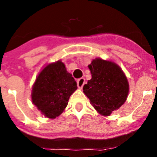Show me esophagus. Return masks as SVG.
Listing matches in <instances>:
<instances>
[{
	"label": "esophagus",
	"mask_w": 157,
	"mask_h": 157,
	"mask_svg": "<svg viewBox=\"0 0 157 157\" xmlns=\"http://www.w3.org/2000/svg\"><path fill=\"white\" fill-rule=\"evenodd\" d=\"M84 83H85V79L83 78V77L77 80V86H78V88L80 89L83 88Z\"/></svg>",
	"instance_id": "1"
}]
</instances>
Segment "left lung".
<instances>
[{"instance_id":"obj_1","label":"left lung","mask_w":157,"mask_h":157,"mask_svg":"<svg viewBox=\"0 0 157 157\" xmlns=\"http://www.w3.org/2000/svg\"><path fill=\"white\" fill-rule=\"evenodd\" d=\"M92 79L83 86V93L96 110L109 115L127 99L129 85L121 69L115 63L96 58L88 66Z\"/></svg>"}]
</instances>
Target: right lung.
<instances>
[{
    "label": "right lung",
    "mask_w": 157,
    "mask_h": 157,
    "mask_svg": "<svg viewBox=\"0 0 157 157\" xmlns=\"http://www.w3.org/2000/svg\"><path fill=\"white\" fill-rule=\"evenodd\" d=\"M77 89V82L58 61L47 65L39 74L33 85L32 100L44 115L55 118L62 113Z\"/></svg>",
    "instance_id": "right-lung-1"
}]
</instances>
